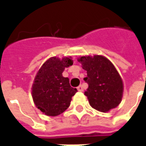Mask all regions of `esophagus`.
<instances>
[{"label": "esophagus", "instance_id": "34e87169", "mask_svg": "<svg viewBox=\"0 0 146 146\" xmlns=\"http://www.w3.org/2000/svg\"><path fill=\"white\" fill-rule=\"evenodd\" d=\"M77 90H78L79 92H83V91H84V88H83V86L80 85L79 87H77Z\"/></svg>", "mask_w": 146, "mask_h": 146}]
</instances>
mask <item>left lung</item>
I'll use <instances>...</instances> for the list:
<instances>
[{
    "mask_svg": "<svg viewBox=\"0 0 146 146\" xmlns=\"http://www.w3.org/2000/svg\"><path fill=\"white\" fill-rule=\"evenodd\" d=\"M78 62L87 71L84 95L91 106L103 113L116 108L122 99L123 81L113 63L101 55L82 56Z\"/></svg>",
    "mask_w": 146,
    "mask_h": 146,
    "instance_id": "8db88e82",
    "label": "left lung"
}]
</instances>
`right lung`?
<instances>
[{
	"label": "right lung",
	"instance_id": "add662e5",
	"mask_svg": "<svg viewBox=\"0 0 146 146\" xmlns=\"http://www.w3.org/2000/svg\"><path fill=\"white\" fill-rule=\"evenodd\" d=\"M72 65L70 58L60 60L52 57L43 64L36 74L32 96L37 109L47 116H55L63 113L77 92L70 86L69 78L62 76L64 70Z\"/></svg>",
	"mask_w": 146,
	"mask_h": 146
}]
</instances>
